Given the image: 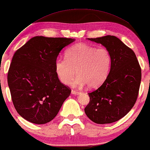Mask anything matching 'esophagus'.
<instances>
[{"label":"esophagus","mask_w":150,"mask_h":150,"mask_svg":"<svg viewBox=\"0 0 150 150\" xmlns=\"http://www.w3.org/2000/svg\"><path fill=\"white\" fill-rule=\"evenodd\" d=\"M71 93L74 94V95H77L79 93V92L77 91H75V90H72V91H71Z\"/></svg>","instance_id":"1"}]
</instances>
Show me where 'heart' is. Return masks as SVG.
<instances>
[{
  "mask_svg": "<svg viewBox=\"0 0 150 150\" xmlns=\"http://www.w3.org/2000/svg\"><path fill=\"white\" fill-rule=\"evenodd\" d=\"M111 64L110 52L105 47H96L78 43L65 51V59L59 58L54 63L57 75L63 83H70L76 73L78 76L73 85L87 84L97 88L108 77Z\"/></svg>",
  "mask_w": 150,
  "mask_h": 150,
  "instance_id": "b5f03b06",
  "label": "heart"
}]
</instances>
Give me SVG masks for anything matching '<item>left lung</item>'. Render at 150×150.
Segmentation results:
<instances>
[{
  "mask_svg": "<svg viewBox=\"0 0 150 150\" xmlns=\"http://www.w3.org/2000/svg\"><path fill=\"white\" fill-rule=\"evenodd\" d=\"M109 50L111 55L109 75L100 87L89 93V103L85 113L94 123H111L120 120L136 102L142 69L133 50L111 35L89 38Z\"/></svg>",
  "mask_w": 150,
  "mask_h": 150,
  "instance_id": "left-lung-1",
  "label": "left lung"
}]
</instances>
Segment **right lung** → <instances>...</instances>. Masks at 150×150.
<instances>
[{
	"mask_svg": "<svg viewBox=\"0 0 150 150\" xmlns=\"http://www.w3.org/2000/svg\"><path fill=\"white\" fill-rule=\"evenodd\" d=\"M74 41L37 36L14 54L7 80L15 108L28 122H51L70 96L71 90L59 81L54 63L62 49Z\"/></svg>",
	"mask_w": 150,
	"mask_h": 150,
	"instance_id": "add662e5",
	"label": "right lung"
}]
</instances>
